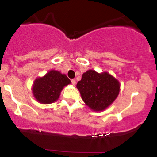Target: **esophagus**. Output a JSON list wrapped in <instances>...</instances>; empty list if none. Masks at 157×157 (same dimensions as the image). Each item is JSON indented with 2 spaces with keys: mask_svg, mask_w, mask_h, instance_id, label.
Returning a JSON list of instances; mask_svg holds the SVG:
<instances>
[{
  "mask_svg": "<svg viewBox=\"0 0 157 157\" xmlns=\"http://www.w3.org/2000/svg\"><path fill=\"white\" fill-rule=\"evenodd\" d=\"M71 83H72L73 86H75V84H76V80H75V79H72V80H71Z\"/></svg>",
  "mask_w": 157,
  "mask_h": 157,
  "instance_id": "1",
  "label": "esophagus"
}]
</instances>
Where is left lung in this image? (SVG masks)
<instances>
[{"label":"left lung","instance_id":"left-lung-1","mask_svg":"<svg viewBox=\"0 0 157 157\" xmlns=\"http://www.w3.org/2000/svg\"><path fill=\"white\" fill-rule=\"evenodd\" d=\"M120 83L109 73L89 70L77 84L82 100L94 111H103L118 96Z\"/></svg>","mask_w":157,"mask_h":157}]
</instances>
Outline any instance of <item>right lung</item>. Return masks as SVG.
Wrapping results in <instances>:
<instances>
[{"label": "right lung", "instance_id": "1", "mask_svg": "<svg viewBox=\"0 0 157 157\" xmlns=\"http://www.w3.org/2000/svg\"><path fill=\"white\" fill-rule=\"evenodd\" d=\"M70 82L71 81L66 75L52 70L44 77L35 81L32 91L36 100L40 103H52L59 98L64 86Z\"/></svg>", "mask_w": 157, "mask_h": 157}]
</instances>
